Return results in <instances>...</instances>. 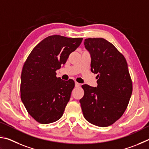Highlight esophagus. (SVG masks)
Masks as SVG:
<instances>
[{
	"mask_svg": "<svg viewBox=\"0 0 149 149\" xmlns=\"http://www.w3.org/2000/svg\"><path fill=\"white\" fill-rule=\"evenodd\" d=\"M80 86V83L77 82H75V86H76V87H79V86Z\"/></svg>",
	"mask_w": 149,
	"mask_h": 149,
	"instance_id": "esophagus-1",
	"label": "esophagus"
}]
</instances>
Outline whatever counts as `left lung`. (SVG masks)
<instances>
[{"label": "left lung", "mask_w": 149, "mask_h": 149, "mask_svg": "<svg viewBox=\"0 0 149 149\" xmlns=\"http://www.w3.org/2000/svg\"><path fill=\"white\" fill-rule=\"evenodd\" d=\"M84 44L91 56V71L97 74V86H82L84 95L80 103L83 115L95 126H111L124 114L132 93L126 60L104 38H86Z\"/></svg>", "instance_id": "1"}]
</instances>
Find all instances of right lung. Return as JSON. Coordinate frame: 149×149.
I'll return each instance as SVG.
<instances>
[{"instance_id":"1","label":"right lung","mask_w":149,"mask_h":149,"mask_svg":"<svg viewBox=\"0 0 149 149\" xmlns=\"http://www.w3.org/2000/svg\"><path fill=\"white\" fill-rule=\"evenodd\" d=\"M82 39L49 36L33 48L23 65L21 99L28 113L39 123H52L63 114L74 82L56 77V71L66 63Z\"/></svg>"}]
</instances>
